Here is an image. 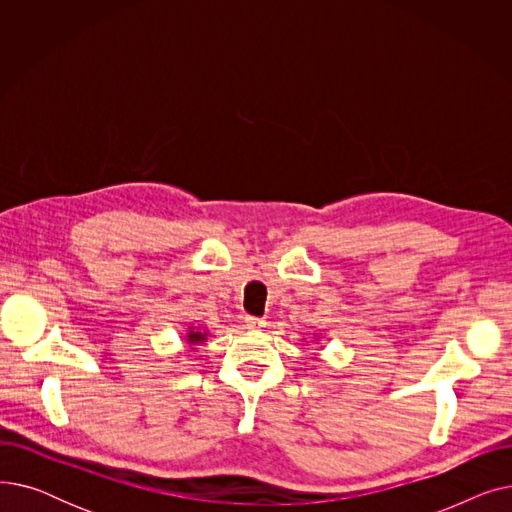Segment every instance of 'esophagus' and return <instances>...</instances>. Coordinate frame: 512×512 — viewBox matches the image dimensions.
I'll use <instances>...</instances> for the list:
<instances>
[{
	"label": "esophagus",
	"instance_id": "1",
	"mask_svg": "<svg viewBox=\"0 0 512 512\" xmlns=\"http://www.w3.org/2000/svg\"><path fill=\"white\" fill-rule=\"evenodd\" d=\"M245 324H247L249 328H265V321H263L261 317H253V315H247V317H245Z\"/></svg>",
	"mask_w": 512,
	"mask_h": 512
}]
</instances>
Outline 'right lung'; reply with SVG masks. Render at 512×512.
Masks as SVG:
<instances>
[{"label":"right lung","instance_id":"right-lung-1","mask_svg":"<svg viewBox=\"0 0 512 512\" xmlns=\"http://www.w3.org/2000/svg\"><path fill=\"white\" fill-rule=\"evenodd\" d=\"M207 336H209L207 330H197V328H188V332H186V340H188V344H191V346L207 342Z\"/></svg>","mask_w":512,"mask_h":512}]
</instances>
